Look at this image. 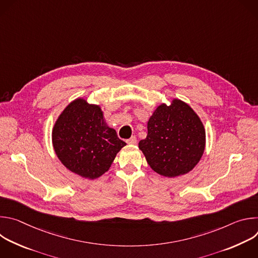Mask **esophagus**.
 <instances>
[{
	"label": "esophagus",
	"mask_w": 258,
	"mask_h": 258,
	"mask_svg": "<svg viewBox=\"0 0 258 258\" xmlns=\"http://www.w3.org/2000/svg\"><path fill=\"white\" fill-rule=\"evenodd\" d=\"M126 143L131 144V145H135V144H137V138L135 136H133L131 139L126 140Z\"/></svg>",
	"instance_id": "34e87169"
}]
</instances>
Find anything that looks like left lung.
Listing matches in <instances>:
<instances>
[{
    "instance_id": "8db88e82",
    "label": "left lung",
    "mask_w": 258,
    "mask_h": 258,
    "mask_svg": "<svg viewBox=\"0 0 258 258\" xmlns=\"http://www.w3.org/2000/svg\"><path fill=\"white\" fill-rule=\"evenodd\" d=\"M148 135L139 148L157 173L174 177L192 170L205 148V130L185 102L173 100L171 105L158 106L148 121Z\"/></svg>"
}]
</instances>
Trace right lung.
Returning <instances> with one entry per match:
<instances>
[{
    "mask_svg": "<svg viewBox=\"0 0 258 258\" xmlns=\"http://www.w3.org/2000/svg\"><path fill=\"white\" fill-rule=\"evenodd\" d=\"M52 139L60 161L72 172L92 179L106 172L126 145L106 124L101 108L84 99L75 100L64 109Z\"/></svg>",
    "mask_w": 258,
    "mask_h": 258,
    "instance_id": "right-lung-1",
    "label": "right lung"
}]
</instances>
